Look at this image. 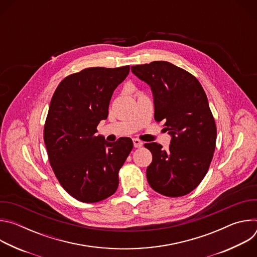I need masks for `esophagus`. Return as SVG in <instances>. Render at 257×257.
I'll use <instances>...</instances> for the list:
<instances>
[{
  "label": "esophagus",
  "instance_id": "esophagus-1",
  "mask_svg": "<svg viewBox=\"0 0 257 257\" xmlns=\"http://www.w3.org/2000/svg\"><path fill=\"white\" fill-rule=\"evenodd\" d=\"M133 144H134V148L139 149V148H141V146L143 145V142L141 140L135 138V139H133Z\"/></svg>",
  "mask_w": 257,
  "mask_h": 257
}]
</instances>
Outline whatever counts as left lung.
I'll use <instances>...</instances> for the list:
<instances>
[{
    "mask_svg": "<svg viewBox=\"0 0 257 257\" xmlns=\"http://www.w3.org/2000/svg\"><path fill=\"white\" fill-rule=\"evenodd\" d=\"M131 71L154 94L155 120L172 136L168 150L145 143L153 162L146 169L151 187L169 197L186 195L206 175L216 140V126L206 94L186 70L166 61L136 65Z\"/></svg>",
    "mask_w": 257,
    "mask_h": 257,
    "instance_id": "left-lung-1",
    "label": "left lung"
}]
</instances>
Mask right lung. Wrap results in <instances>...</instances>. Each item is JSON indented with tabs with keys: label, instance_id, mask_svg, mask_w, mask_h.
Returning a JSON list of instances; mask_svg holds the SVG:
<instances>
[{
	"label": "right lung",
	"instance_id": "1",
	"mask_svg": "<svg viewBox=\"0 0 257 257\" xmlns=\"http://www.w3.org/2000/svg\"><path fill=\"white\" fill-rule=\"evenodd\" d=\"M130 67H91L64 78L52 97L44 140L52 169L75 199L93 203L113 195L119 171L133 149L129 137L107 142L96 136L114 90Z\"/></svg>",
	"mask_w": 257,
	"mask_h": 257
}]
</instances>
